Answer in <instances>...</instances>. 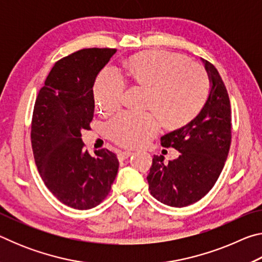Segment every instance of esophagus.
Listing matches in <instances>:
<instances>
[{
    "label": "esophagus",
    "mask_w": 262,
    "mask_h": 262,
    "mask_svg": "<svg viewBox=\"0 0 262 262\" xmlns=\"http://www.w3.org/2000/svg\"><path fill=\"white\" fill-rule=\"evenodd\" d=\"M132 151H129V150H123V151H120L118 154V158L120 159V161H125L126 158H128L129 156H132Z\"/></svg>",
    "instance_id": "1"
}]
</instances>
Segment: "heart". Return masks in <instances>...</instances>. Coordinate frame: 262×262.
<instances>
[{
  "mask_svg": "<svg viewBox=\"0 0 262 262\" xmlns=\"http://www.w3.org/2000/svg\"><path fill=\"white\" fill-rule=\"evenodd\" d=\"M126 81L148 90L147 107L158 112L125 111L107 123L111 139L128 148L141 147L157 134L159 116L167 127L192 121L210 92L209 79L201 66L186 63L164 52L142 53L126 62L122 74L110 66L98 74L94 92L101 112L110 113L120 106Z\"/></svg>",
  "mask_w": 262,
  "mask_h": 262,
  "instance_id": "heart-1",
  "label": "heart"
}]
</instances>
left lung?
Masks as SVG:
<instances>
[{"instance_id": "1", "label": "left lung", "mask_w": 262, "mask_h": 262, "mask_svg": "<svg viewBox=\"0 0 262 262\" xmlns=\"http://www.w3.org/2000/svg\"><path fill=\"white\" fill-rule=\"evenodd\" d=\"M211 90L206 105L187 125L161 137L163 147L180 152L173 161L152 158L147 177L155 199L171 207H186L214 187L231 144V106L223 79L214 64L205 61Z\"/></svg>"}]
</instances>
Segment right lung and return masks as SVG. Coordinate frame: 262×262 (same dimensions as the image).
Returning a JSON list of instances; mask_svg holds the SVG:
<instances>
[{"instance_id":"1","label":"right lung","mask_w":262,"mask_h":262,"mask_svg":"<svg viewBox=\"0 0 262 262\" xmlns=\"http://www.w3.org/2000/svg\"><path fill=\"white\" fill-rule=\"evenodd\" d=\"M115 48H84L55 62L34 103L31 143L43 184L63 205L91 209L103 202L119 161L108 149L91 156L81 139L94 119V84Z\"/></svg>"}]
</instances>
